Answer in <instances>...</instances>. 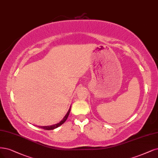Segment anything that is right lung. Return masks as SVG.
I'll return each instance as SVG.
<instances>
[{
	"mask_svg": "<svg viewBox=\"0 0 158 158\" xmlns=\"http://www.w3.org/2000/svg\"><path fill=\"white\" fill-rule=\"evenodd\" d=\"M70 107L69 108V110H68L67 113L66 114V115H65L64 116V118L62 119V120L61 122H59V123H56V124H54V125H52V126H38L40 128H42V129H46V130H52V129H54L56 128H57L58 127L61 126V125L63 123H64L65 122V121L67 120V119L69 115V113H70Z\"/></svg>",
	"mask_w": 158,
	"mask_h": 158,
	"instance_id": "add662e5",
	"label": "right lung"
}]
</instances>
